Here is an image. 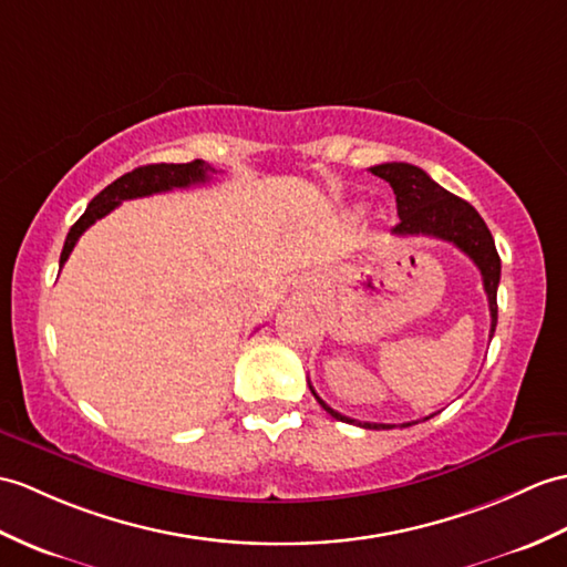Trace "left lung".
<instances>
[{
  "label": "left lung",
  "instance_id": "8db88e82",
  "mask_svg": "<svg viewBox=\"0 0 567 567\" xmlns=\"http://www.w3.org/2000/svg\"><path fill=\"white\" fill-rule=\"evenodd\" d=\"M374 176L384 178L396 195V209L401 221L393 227L396 236H432L454 244L458 251H464L473 262H476L483 275V289L488 295L491 307V338L497 326V285H499V256L493 241L491 229L485 227L483 217L476 213V207L468 205L462 197L444 190L440 183H434L423 168L403 162H389L370 168ZM311 389V384H309ZM316 396V391L311 389ZM326 413H331L336 420L343 423L360 425L364 430H391L396 425L384 423H360L348 415H340L331 405L316 396ZM432 417V415H430ZM425 417V420H430ZM415 423H403V427Z\"/></svg>",
  "mask_w": 567,
  "mask_h": 567
}]
</instances>
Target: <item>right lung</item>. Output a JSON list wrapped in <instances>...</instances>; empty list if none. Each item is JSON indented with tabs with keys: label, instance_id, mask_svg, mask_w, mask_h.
<instances>
[{
	"label": "right lung",
	"instance_id": "add662e5",
	"mask_svg": "<svg viewBox=\"0 0 567 567\" xmlns=\"http://www.w3.org/2000/svg\"><path fill=\"white\" fill-rule=\"evenodd\" d=\"M209 174H215V168L207 166L203 159H195L190 164L140 166L117 181H113L109 188H103L94 197V200L89 203L86 213L74 221V227L70 229L68 239H64V248L60 254V268L68 262L74 244L79 241V236H82L96 219L109 215L111 209H115L123 200H133V197H147L154 193H166L174 188H188V186H195V183L209 181Z\"/></svg>",
	"mask_w": 567,
	"mask_h": 567
}]
</instances>
